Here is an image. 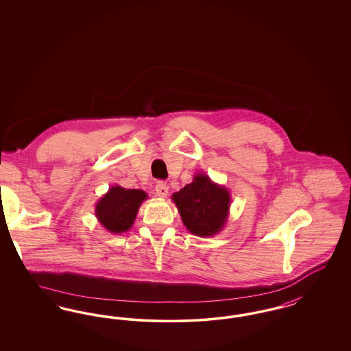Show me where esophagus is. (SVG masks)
Here are the masks:
<instances>
[{
	"instance_id": "1",
	"label": "esophagus",
	"mask_w": 351,
	"mask_h": 351,
	"mask_svg": "<svg viewBox=\"0 0 351 351\" xmlns=\"http://www.w3.org/2000/svg\"><path fill=\"white\" fill-rule=\"evenodd\" d=\"M155 192H156V195L159 196V197H162V199H165V197H167L168 195V185L166 183H163V182H158V184L155 185Z\"/></svg>"
}]
</instances>
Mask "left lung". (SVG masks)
<instances>
[{
	"instance_id": "1",
	"label": "left lung",
	"mask_w": 351,
	"mask_h": 351,
	"mask_svg": "<svg viewBox=\"0 0 351 351\" xmlns=\"http://www.w3.org/2000/svg\"><path fill=\"white\" fill-rule=\"evenodd\" d=\"M171 199L188 232L197 237H213L228 222L232 204L230 192L204 172L196 173L192 183L175 192Z\"/></svg>"
}]
</instances>
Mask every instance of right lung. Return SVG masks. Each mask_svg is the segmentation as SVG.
<instances>
[{"instance_id":"obj_1","label":"right lung","mask_w":351,"mask_h":351,"mask_svg":"<svg viewBox=\"0 0 351 351\" xmlns=\"http://www.w3.org/2000/svg\"><path fill=\"white\" fill-rule=\"evenodd\" d=\"M149 196L142 189H126L113 185L97 201L95 215L109 233L122 234L132 229L139 206Z\"/></svg>"}]
</instances>
